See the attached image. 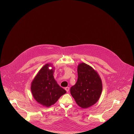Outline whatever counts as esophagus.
Instances as JSON below:
<instances>
[{
    "instance_id": "esophagus-1",
    "label": "esophagus",
    "mask_w": 134,
    "mask_h": 134,
    "mask_svg": "<svg viewBox=\"0 0 134 134\" xmlns=\"http://www.w3.org/2000/svg\"><path fill=\"white\" fill-rule=\"evenodd\" d=\"M65 89L66 90V91L67 92H68V91H69V87H65Z\"/></svg>"
}]
</instances>
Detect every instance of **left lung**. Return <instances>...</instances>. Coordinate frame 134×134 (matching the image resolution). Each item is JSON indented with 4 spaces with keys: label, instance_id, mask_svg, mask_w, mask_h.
I'll use <instances>...</instances> for the list:
<instances>
[{
    "label": "left lung",
    "instance_id": "1",
    "mask_svg": "<svg viewBox=\"0 0 134 134\" xmlns=\"http://www.w3.org/2000/svg\"><path fill=\"white\" fill-rule=\"evenodd\" d=\"M78 79L70 92L77 104L86 108L94 104L102 92V82L97 73L91 66L82 63L78 66Z\"/></svg>",
    "mask_w": 134,
    "mask_h": 134
}]
</instances>
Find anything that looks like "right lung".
Segmentation results:
<instances>
[{
  "label": "right lung",
  "mask_w": 134,
  "mask_h": 134,
  "mask_svg": "<svg viewBox=\"0 0 134 134\" xmlns=\"http://www.w3.org/2000/svg\"><path fill=\"white\" fill-rule=\"evenodd\" d=\"M50 64L45 65L40 70L32 81L31 91L37 102L47 107L57 102L66 91L61 87L54 79V70L49 69Z\"/></svg>",
  "instance_id": "add662e5"
}]
</instances>
